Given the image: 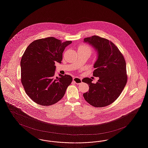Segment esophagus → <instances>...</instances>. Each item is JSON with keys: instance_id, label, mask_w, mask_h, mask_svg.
I'll return each instance as SVG.
<instances>
[{"instance_id": "obj_1", "label": "esophagus", "mask_w": 148, "mask_h": 148, "mask_svg": "<svg viewBox=\"0 0 148 148\" xmlns=\"http://www.w3.org/2000/svg\"><path fill=\"white\" fill-rule=\"evenodd\" d=\"M73 80L74 82L76 83L77 84H79L82 82V79L79 78L78 77H74L73 79Z\"/></svg>"}]
</instances>
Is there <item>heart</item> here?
Here are the masks:
<instances>
[{"instance_id":"obj_1","label":"heart","mask_w":148,"mask_h":148,"mask_svg":"<svg viewBox=\"0 0 148 148\" xmlns=\"http://www.w3.org/2000/svg\"><path fill=\"white\" fill-rule=\"evenodd\" d=\"M78 51H87L90 54L91 52V48L89 47L88 46L86 45H82L78 47Z\"/></svg>"}]
</instances>
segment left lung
<instances>
[{
  "label": "left lung",
  "mask_w": 148,
  "mask_h": 148,
  "mask_svg": "<svg viewBox=\"0 0 148 148\" xmlns=\"http://www.w3.org/2000/svg\"><path fill=\"white\" fill-rule=\"evenodd\" d=\"M84 42L97 52L93 75L99 79L94 84L90 78L83 79L82 82L89 85V91L84 93L83 96L93 106H107L118 98L126 85L125 61L118 48L106 38L92 36L85 38Z\"/></svg>",
  "instance_id": "1"
}]
</instances>
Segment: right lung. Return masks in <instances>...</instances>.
I'll return each instance as SVG.
<instances>
[{"mask_svg":"<svg viewBox=\"0 0 148 148\" xmlns=\"http://www.w3.org/2000/svg\"><path fill=\"white\" fill-rule=\"evenodd\" d=\"M71 42L49 37L32 42L25 50L20 62L21 80L26 94L36 103L52 105L64 96L73 79L66 74L54 77L55 63H62L63 52Z\"/></svg>","mask_w":148,"mask_h":148,"instance_id":"right-lung-1","label":"right lung"}]
</instances>
